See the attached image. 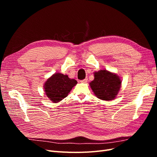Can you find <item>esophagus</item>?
<instances>
[{"label":"esophagus","mask_w":157,"mask_h":157,"mask_svg":"<svg viewBox=\"0 0 157 157\" xmlns=\"http://www.w3.org/2000/svg\"><path fill=\"white\" fill-rule=\"evenodd\" d=\"M87 81H88V78H85L84 79L80 80V82H82V83H86V82H87Z\"/></svg>","instance_id":"obj_1"}]
</instances>
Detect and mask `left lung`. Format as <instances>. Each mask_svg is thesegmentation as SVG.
Masks as SVG:
<instances>
[{
    "label": "left lung",
    "mask_w": 157,
    "mask_h": 157,
    "mask_svg": "<svg viewBox=\"0 0 157 157\" xmlns=\"http://www.w3.org/2000/svg\"><path fill=\"white\" fill-rule=\"evenodd\" d=\"M96 96L102 100H112L119 91L121 80L118 76L107 70L94 73V80L90 83Z\"/></svg>",
    "instance_id": "1"
}]
</instances>
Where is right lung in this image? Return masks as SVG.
<instances>
[{"instance_id":"obj_1","label":"right lung","mask_w":157,"mask_h":157,"mask_svg":"<svg viewBox=\"0 0 157 157\" xmlns=\"http://www.w3.org/2000/svg\"><path fill=\"white\" fill-rule=\"evenodd\" d=\"M77 84L76 80L71 79L67 75L58 73L47 80L44 84V91L51 101L57 103L67 97L71 89Z\"/></svg>"}]
</instances>
